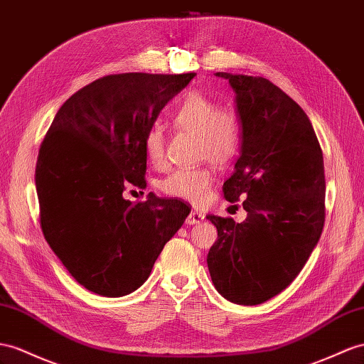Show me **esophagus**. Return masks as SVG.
I'll return each mask as SVG.
<instances>
[{"mask_svg": "<svg viewBox=\"0 0 364 364\" xmlns=\"http://www.w3.org/2000/svg\"><path fill=\"white\" fill-rule=\"evenodd\" d=\"M204 220V213L198 212V210H192L188 218H186V225L193 226V225H200V223Z\"/></svg>", "mask_w": 364, "mask_h": 364, "instance_id": "esophagus-1", "label": "esophagus"}]
</instances>
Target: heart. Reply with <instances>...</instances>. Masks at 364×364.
<instances>
[{"label": "heart", "instance_id": "1", "mask_svg": "<svg viewBox=\"0 0 364 364\" xmlns=\"http://www.w3.org/2000/svg\"><path fill=\"white\" fill-rule=\"evenodd\" d=\"M210 95L193 90L186 95L172 114L176 129L193 132L198 158H209L215 164H226L235 156L241 141V124L237 112L218 106ZM147 160L160 167L166 161V135L160 126L147 129L143 139ZM213 184V172L209 166L192 169H176L161 181V191L172 198L201 203Z\"/></svg>", "mask_w": 364, "mask_h": 364}]
</instances>
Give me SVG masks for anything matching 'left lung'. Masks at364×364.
<instances>
[{
	"label": "left lung",
	"instance_id": "1",
	"mask_svg": "<svg viewBox=\"0 0 364 364\" xmlns=\"http://www.w3.org/2000/svg\"><path fill=\"white\" fill-rule=\"evenodd\" d=\"M235 90L241 151L223 184L247 218L208 215L218 238L208 254L212 283L226 300L262 304L291 284L324 226V164L304 110L263 77L217 72Z\"/></svg>",
	"mask_w": 364,
	"mask_h": 364
}]
</instances>
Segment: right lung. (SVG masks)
Segmentation results:
<instances>
[{
	"mask_svg": "<svg viewBox=\"0 0 364 364\" xmlns=\"http://www.w3.org/2000/svg\"><path fill=\"white\" fill-rule=\"evenodd\" d=\"M197 73H118L95 80L64 102L46 134L35 169L46 241L87 291L123 296L151 275L189 206L144 188L143 139L163 107Z\"/></svg>",
	"mask_w": 364,
	"mask_h": 364,
	"instance_id": "1",
	"label": "right lung"
}]
</instances>
